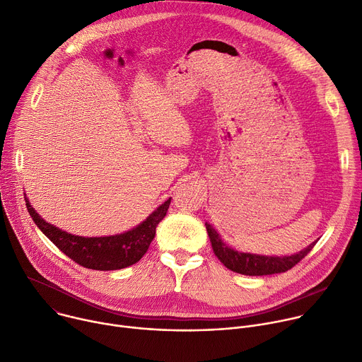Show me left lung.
I'll return each mask as SVG.
<instances>
[{"label": "left lung", "mask_w": 362, "mask_h": 362, "mask_svg": "<svg viewBox=\"0 0 362 362\" xmlns=\"http://www.w3.org/2000/svg\"><path fill=\"white\" fill-rule=\"evenodd\" d=\"M206 225V231L214 248L215 255L222 264L235 273L244 276H270L276 273H284L293 269L298 262H300L315 247L317 241L310 244L308 248L290 257H266V255H255L247 252H238L233 248H229L222 243L219 234L209 225Z\"/></svg>", "instance_id": "left-lung-1"}]
</instances>
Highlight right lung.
Segmentation results:
<instances>
[{
	"instance_id": "right-lung-1",
	"label": "right lung",
	"mask_w": 362,
	"mask_h": 362,
	"mask_svg": "<svg viewBox=\"0 0 362 362\" xmlns=\"http://www.w3.org/2000/svg\"><path fill=\"white\" fill-rule=\"evenodd\" d=\"M170 201L172 198L158 206L143 223L131 229V231L119 235L100 238H83L68 234L66 231H62V229L42 219L39 214L31 208L27 199L25 206L33 221L40 228V231L63 254H66L82 267L110 272L133 266L141 259L156 235V226L168 214Z\"/></svg>"
}]
</instances>
